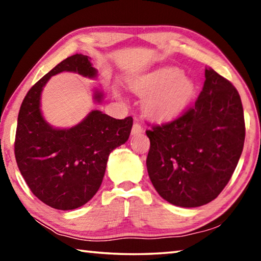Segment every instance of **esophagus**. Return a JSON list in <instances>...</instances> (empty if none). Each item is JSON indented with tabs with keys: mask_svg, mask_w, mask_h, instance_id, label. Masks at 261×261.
<instances>
[{
	"mask_svg": "<svg viewBox=\"0 0 261 261\" xmlns=\"http://www.w3.org/2000/svg\"><path fill=\"white\" fill-rule=\"evenodd\" d=\"M144 129L143 126H141L138 122H135L134 125H132V130H131V134L132 135H138L140 132H143Z\"/></svg>",
	"mask_w": 261,
	"mask_h": 261,
	"instance_id": "1",
	"label": "esophagus"
}]
</instances>
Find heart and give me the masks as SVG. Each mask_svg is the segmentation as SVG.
I'll use <instances>...</instances> for the list:
<instances>
[{
    "label": "heart",
    "instance_id": "heart-1",
    "mask_svg": "<svg viewBox=\"0 0 261 261\" xmlns=\"http://www.w3.org/2000/svg\"><path fill=\"white\" fill-rule=\"evenodd\" d=\"M131 90L144 96L145 113L155 120L177 116L196 94V84L177 68H162L141 74L130 83Z\"/></svg>",
    "mask_w": 261,
    "mask_h": 261
}]
</instances>
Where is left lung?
Instances as JSON below:
<instances>
[{"label":"left lung","mask_w":261,"mask_h":261,"mask_svg":"<svg viewBox=\"0 0 261 261\" xmlns=\"http://www.w3.org/2000/svg\"><path fill=\"white\" fill-rule=\"evenodd\" d=\"M202 91L176 120L154 125L146 166L158 193L179 207H199L219 196L231 178L244 146L241 96L213 69Z\"/></svg>","instance_id":"1"}]
</instances>
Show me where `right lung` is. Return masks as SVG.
<instances>
[{
    "label": "right lung",
    "mask_w": 261,
    "mask_h": 261,
    "mask_svg": "<svg viewBox=\"0 0 261 261\" xmlns=\"http://www.w3.org/2000/svg\"><path fill=\"white\" fill-rule=\"evenodd\" d=\"M63 71L88 78H95L98 72L88 56L76 54L30 88L18 114L15 156L34 196L53 208L69 211L85 205L98 192L109 154L129 139L134 120H116L92 110L72 127H53L42 116L41 92L51 76ZM93 98L101 102L103 93L95 90Z\"/></svg>",
    "instance_id": "add662e5"
}]
</instances>
